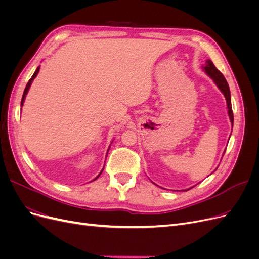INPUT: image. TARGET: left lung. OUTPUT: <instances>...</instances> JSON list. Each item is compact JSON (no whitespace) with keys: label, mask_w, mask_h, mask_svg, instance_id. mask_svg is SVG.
I'll return each instance as SVG.
<instances>
[{"label":"left lung","mask_w":259,"mask_h":259,"mask_svg":"<svg viewBox=\"0 0 259 259\" xmlns=\"http://www.w3.org/2000/svg\"><path fill=\"white\" fill-rule=\"evenodd\" d=\"M203 69H204V71L206 72V74L210 77L211 80L215 82V84L217 85V88L221 90V92L224 94V96H225L226 101H227V108H228V114H229V117H230V122L233 125V112H232V107H231L230 90H229L228 83H227V81L225 79V76L215 67V65L213 64V61L209 60V59L206 60L205 67H203ZM190 189H191V188H190ZM184 191H187V190H184Z\"/></svg>","instance_id":"left-lung-1"}]
</instances>
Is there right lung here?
Masks as SVG:
<instances>
[{
  "label": "right lung",
  "mask_w": 259,
  "mask_h": 259,
  "mask_svg": "<svg viewBox=\"0 0 259 259\" xmlns=\"http://www.w3.org/2000/svg\"><path fill=\"white\" fill-rule=\"evenodd\" d=\"M38 71H40V67H37L36 68V70H35V72L33 73V75L32 76H31V79L29 80V82H28V84H27V86H26V89H25V92H23V95H22V98H21V107L23 106V101H25V98H26V95H27V94H28V91H29V89H30V86H31V84H32V82H33V80L35 79V76L37 75V73H38ZM109 151V150H108ZM103 170H104V168L103 169H101V171H100V173H99V175L95 178V179H97L99 176H100V174L101 173H103ZM95 179H94V180H95Z\"/></svg>",
  "instance_id": "obj_1"
}]
</instances>
